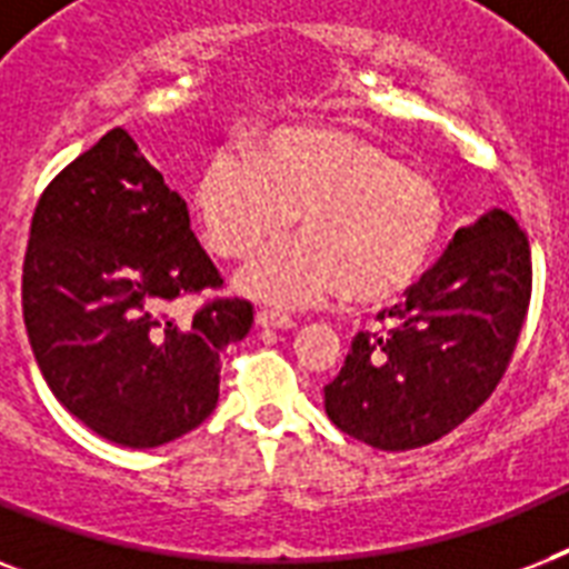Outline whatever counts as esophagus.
<instances>
[{"instance_id":"obj_1","label":"esophagus","mask_w":569,"mask_h":569,"mask_svg":"<svg viewBox=\"0 0 569 569\" xmlns=\"http://www.w3.org/2000/svg\"><path fill=\"white\" fill-rule=\"evenodd\" d=\"M257 325H259V328H271V330L295 328L292 316H286V312H280V310H259L257 312Z\"/></svg>"}]
</instances>
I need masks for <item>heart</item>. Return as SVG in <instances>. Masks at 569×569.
Here are the masks:
<instances>
[{
  "label": "heart",
  "instance_id": "heart-1",
  "mask_svg": "<svg viewBox=\"0 0 569 569\" xmlns=\"http://www.w3.org/2000/svg\"><path fill=\"white\" fill-rule=\"evenodd\" d=\"M212 253L248 259L298 214L301 239L250 262L236 289L271 303H316L342 292L380 307L413 289L442 232L431 180L346 129L280 127L250 150H218L191 194Z\"/></svg>",
  "mask_w": 569,
  "mask_h": 569
}]
</instances>
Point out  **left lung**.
I'll list each match as a JSON object with an SVG mask.
<instances>
[{
    "label": "left lung",
    "instance_id": "1",
    "mask_svg": "<svg viewBox=\"0 0 569 569\" xmlns=\"http://www.w3.org/2000/svg\"><path fill=\"white\" fill-rule=\"evenodd\" d=\"M529 298V239L505 209H490L460 227L407 301L387 312V333H357L325 387V413L380 451L440 440L502 380Z\"/></svg>",
    "mask_w": 569,
    "mask_h": 569
}]
</instances>
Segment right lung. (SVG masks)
Listing matches in <instances>:
<instances>
[{"instance_id":"1","label":"right lung","mask_w":569,"mask_h":569,"mask_svg":"<svg viewBox=\"0 0 569 569\" xmlns=\"http://www.w3.org/2000/svg\"><path fill=\"white\" fill-rule=\"evenodd\" d=\"M221 283L127 129H111L40 197L22 262V319L52 396L93 433L153 449L194 431L218 405L223 348L253 307L214 301L189 325L162 310Z\"/></svg>"}]
</instances>
